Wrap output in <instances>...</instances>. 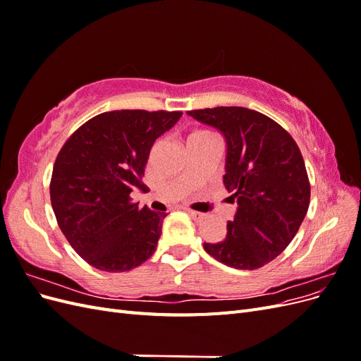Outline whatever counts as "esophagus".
Returning <instances> with one entry per match:
<instances>
[{
  "mask_svg": "<svg viewBox=\"0 0 361 361\" xmlns=\"http://www.w3.org/2000/svg\"><path fill=\"white\" fill-rule=\"evenodd\" d=\"M188 214H190V216L192 218L195 223H202L203 220H206V214L195 212V211H191V209H188Z\"/></svg>",
  "mask_w": 361,
  "mask_h": 361,
  "instance_id": "obj_1",
  "label": "esophagus"
}]
</instances>
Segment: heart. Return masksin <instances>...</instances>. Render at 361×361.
<instances>
[{"label": "heart", "instance_id": "obj_1", "mask_svg": "<svg viewBox=\"0 0 361 361\" xmlns=\"http://www.w3.org/2000/svg\"><path fill=\"white\" fill-rule=\"evenodd\" d=\"M204 135H209V134H207V133H202V130H200V133H194V134H191V137H204Z\"/></svg>", "mask_w": 361, "mask_h": 361}]
</instances>
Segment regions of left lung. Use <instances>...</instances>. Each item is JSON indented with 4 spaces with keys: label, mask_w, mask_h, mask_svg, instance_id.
Returning <instances> with one entry per match:
<instances>
[{
    "label": "left lung",
    "mask_w": 361,
    "mask_h": 361,
    "mask_svg": "<svg viewBox=\"0 0 361 361\" xmlns=\"http://www.w3.org/2000/svg\"><path fill=\"white\" fill-rule=\"evenodd\" d=\"M226 141L223 183L236 212L221 243L204 251L235 269H257L285 250L309 209L310 183L293 138L274 120L243 106L187 111Z\"/></svg>",
    "instance_id": "obj_1"
}]
</instances>
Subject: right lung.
<instances>
[{
	"instance_id": "add662e5",
	"label": "right lung",
	"mask_w": 361,
	"mask_h": 361,
	"mask_svg": "<svg viewBox=\"0 0 361 361\" xmlns=\"http://www.w3.org/2000/svg\"><path fill=\"white\" fill-rule=\"evenodd\" d=\"M182 113L117 110L85 122L54 164L51 203L63 235L87 264L106 272L140 267L155 253L166 212L138 209L130 192L155 140Z\"/></svg>"
}]
</instances>
